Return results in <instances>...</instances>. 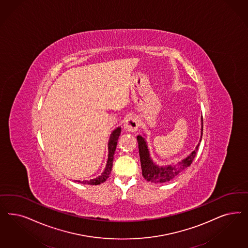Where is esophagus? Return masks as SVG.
Instances as JSON below:
<instances>
[{"mask_svg": "<svg viewBox=\"0 0 248 248\" xmlns=\"http://www.w3.org/2000/svg\"><path fill=\"white\" fill-rule=\"evenodd\" d=\"M139 120L136 117H128L127 120H125L124 124V128L128 131H136L139 128Z\"/></svg>", "mask_w": 248, "mask_h": 248, "instance_id": "1", "label": "esophagus"}]
</instances>
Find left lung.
I'll use <instances>...</instances> for the list:
<instances>
[{"instance_id": "8db88e82", "label": "left lung", "mask_w": 248, "mask_h": 248, "mask_svg": "<svg viewBox=\"0 0 248 248\" xmlns=\"http://www.w3.org/2000/svg\"><path fill=\"white\" fill-rule=\"evenodd\" d=\"M138 144H139V152H140V158L142 169V175L148 182H152L155 184H163L171 181L176 176L179 175L184 170L188 168L192 164L193 159L196 156V153L198 152L199 145L198 144L195 148V150L182 161L178 162L177 165H169L165 167H159L158 165L154 164L153 161L150 158V153L148 151V146L141 136L137 137Z\"/></svg>"}]
</instances>
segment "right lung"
I'll use <instances>...</instances> for the list:
<instances>
[{
  "instance_id": "1",
  "label": "right lung",
  "mask_w": 248,
  "mask_h": 248,
  "mask_svg": "<svg viewBox=\"0 0 248 248\" xmlns=\"http://www.w3.org/2000/svg\"><path fill=\"white\" fill-rule=\"evenodd\" d=\"M121 133V128H117L110 135V139L108 141V159L107 162V166L105 169L103 173L98 177H96L95 179L89 180V181H77L78 183L82 184H90V185H98V184L104 183L105 181L109 177V174L111 172L112 166H113V159H114V153L117 148V144L118 140Z\"/></svg>"
}]
</instances>
